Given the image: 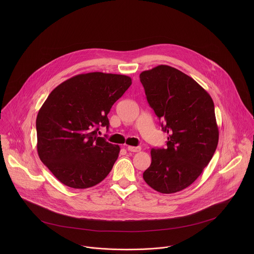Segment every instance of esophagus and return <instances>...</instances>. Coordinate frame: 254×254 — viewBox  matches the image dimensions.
Here are the masks:
<instances>
[{
  "label": "esophagus",
  "instance_id": "34e87169",
  "mask_svg": "<svg viewBox=\"0 0 254 254\" xmlns=\"http://www.w3.org/2000/svg\"><path fill=\"white\" fill-rule=\"evenodd\" d=\"M127 149H128L129 151H132V152H138V151H140V150H141V147H140V146H133V145H129V146L127 147Z\"/></svg>",
  "mask_w": 254,
  "mask_h": 254
}]
</instances>
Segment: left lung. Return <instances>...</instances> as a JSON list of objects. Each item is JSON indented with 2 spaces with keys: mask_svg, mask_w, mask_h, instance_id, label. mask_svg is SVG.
<instances>
[{
  "mask_svg": "<svg viewBox=\"0 0 254 254\" xmlns=\"http://www.w3.org/2000/svg\"><path fill=\"white\" fill-rule=\"evenodd\" d=\"M147 103L164 122L167 148H151L145 183L161 193L190 186L211 160L219 140L210 95L180 70L158 65L140 74Z\"/></svg>",
  "mask_w": 254,
  "mask_h": 254,
  "instance_id": "8db88e82",
  "label": "left lung"
}]
</instances>
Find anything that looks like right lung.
<instances>
[{"instance_id": "obj_1", "label": "right lung", "mask_w": 254, "mask_h": 254, "mask_svg": "<svg viewBox=\"0 0 254 254\" xmlns=\"http://www.w3.org/2000/svg\"><path fill=\"white\" fill-rule=\"evenodd\" d=\"M126 75L79 74L56 87L38 112L37 151L55 177L73 189H87L111 171L120 147L98 137L109 128L113 104L131 86Z\"/></svg>"}]
</instances>
